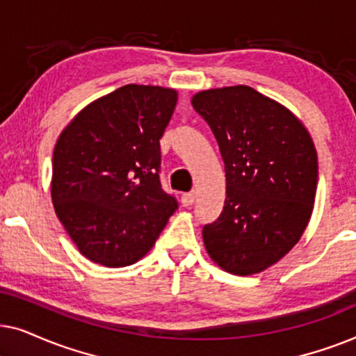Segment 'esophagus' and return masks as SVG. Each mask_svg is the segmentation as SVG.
Listing matches in <instances>:
<instances>
[{
    "instance_id": "1",
    "label": "esophagus",
    "mask_w": 356,
    "mask_h": 356,
    "mask_svg": "<svg viewBox=\"0 0 356 356\" xmlns=\"http://www.w3.org/2000/svg\"><path fill=\"white\" fill-rule=\"evenodd\" d=\"M194 201H196V194H194V193H184L181 196V204L184 207L193 206Z\"/></svg>"
}]
</instances>
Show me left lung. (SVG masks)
Returning <instances> with one entry per match:
<instances>
[{"label": "left lung", "instance_id": "obj_1", "mask_svg": "<svg viewBox=\"0 0 356 356\" xmlns=\"http://www.w3.org/2000/svg\"><path fill=\"white\" fill-rule=\"evenodd\" d=\"M223 163L227 197L220 217L202 228L207 254L233 275L279 262L300 241L318 188V154L305 124L279 102L248 86L193 95Z\"/></svg>", "mask_w": 356, "mask_h": 356}]
</instances>
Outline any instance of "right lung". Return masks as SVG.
<instances>
[{
	"mask_svg": "<svg viewBox=\"0 0 356 356\" xmlns=\"http://www.w3.org/2000/svg\"><path fill=\"white\" fill-rule=\"evenodd\" d=\"M178 92L128 84L84 106L53 150L51 201L87 259L124 267L147 254L178 209L160 184V138Z\"/></svg>",
	"mask_w": 356,
	"mask_h": 356,
	"instance_id": "obj_1",
	"label": "right lung"
}]
</instances>
